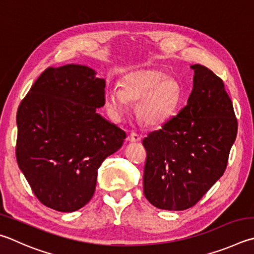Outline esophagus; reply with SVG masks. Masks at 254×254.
<instances>
[{
	"instance_id": "1",
	"label": "esophagus",
	"mask_w": 254,
	"mask_h": 254,
	"mask_svg": "<svg viewBox=\"0 0 254 254\" xmlns=\"http://www.w3.org/2000/svg\"><path fill=\"white\" fill-rule=\"evenodd\" d=\"M127 140L130 142H139L141 140V136L136 132H131L127 136Z\"/></svg>"
}]
</instances>
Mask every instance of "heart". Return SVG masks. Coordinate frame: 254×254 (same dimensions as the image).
<instances>
[{"label":"heart","mask_w":254,"mask_h":254,"mask_svg":"<svg viewBox=\"0 0 254 254\" xmlns=\"http://www.w3.org/2000/svg\"><path fill=\"white\" fill-rule=\"evenodd\" d=\"M181 99L179 83L158 70H142L124 77L121 89L110 87L104 96L105 107L115 120L130 109V101L139 103L137 111L146 124L164 122L175 111Z\"/></svg>","instance_id":"heart-1"}]
</instances>
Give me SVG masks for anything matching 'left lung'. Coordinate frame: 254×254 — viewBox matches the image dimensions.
Here are the masks:
<instances>
[{"mask_svg": "<svg viewBox=\"0 0 254 254\" xmlns=\"http://www.w3.org/2000/svg\"><path fill=\"white\" fill-rule=\"evenodd\" d=\"M186 107L150 132L143 192L151 204L182 211L199 202L222 177L238 133V120L224 83L201 64Z\"/></svg>", "mask_w": 254, "mask_h": 254, "instance_id": "1", "label": "left lung"}]
</instances>
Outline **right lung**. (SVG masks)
<instances>
[{"label": "right lung", "instance_id": "right-lung-1", "mask_svg": "<svg viewBox=\"0 0 254 254\" xmlns=\"http://www.w3.org/2000/svg\"><path fill=\"white\" fill-rule=\"evenodd\" d=\"M94 75L84 65L50 66L17 110L18 168L41 203L60 212L92 199L98 169L127 137L96 113L105 104V81Z\"/></svg>", "mask_w": 254, "mask_h": 254}]
</instances>
